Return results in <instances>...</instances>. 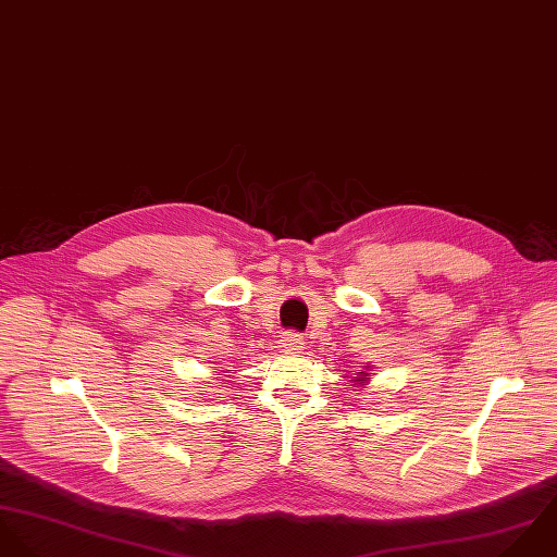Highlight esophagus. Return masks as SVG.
<instances>
[{"label":"esophagus","mask_w":557,"mask_h":557,"mask_svg":"<svg viewBox=\"0 0 557 557\" xmlns=\"http://www.w3.org/2000/svg\"><path fill=\"white\" fill-rule=\"evenodd\" d=\"M280 344H282V348H284V350H288V352H297V350H301V348H304V337L299 334H295V332H288V334H284Z\"/></svg>","instance_id":"34e87169"}]
</instances>
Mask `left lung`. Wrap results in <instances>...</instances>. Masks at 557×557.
<instances>
[{"mask_svg":"<svg viewBox=\"0 0 557 557\" xmlns=\"http://www.w3.org/2000/svg\"><path fill=\"white\" fill-rule=\"evenodd\" d=\"M368 379H370V372H366V370H363V372H357V376H355L357 383H366Z\"/></svg>","mask_w":557,"mask_h":557,"instance_id":"left-lung-1","label":"left lung"}]
</instances>
